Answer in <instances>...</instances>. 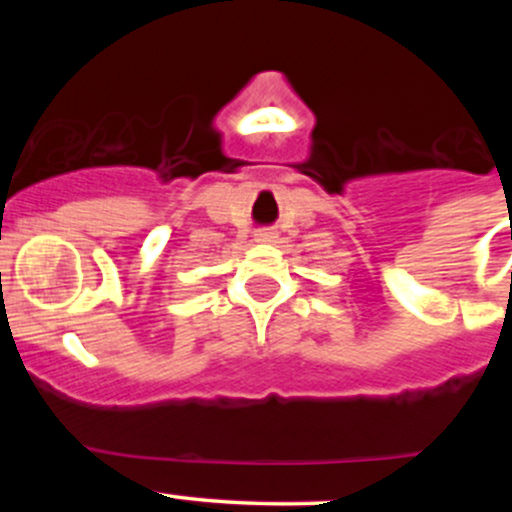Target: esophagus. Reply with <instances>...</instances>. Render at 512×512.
Here are the masks:
<instances>
[{"instance_id": "esophagus-1", "label": "esophagus", "mask_w": 512, "mask_h": 512, "mask_svg": "<svg viewBox=\"0 0 512 512\" xmlns=\"http://www.w3.org/2000/svg\"><path fill=\"white\" fill-rule=\"evenodd\" d=\"M276 240V231L272 228H260V231L255 233V243H274Z\"/></svg>"}]
</instances>
